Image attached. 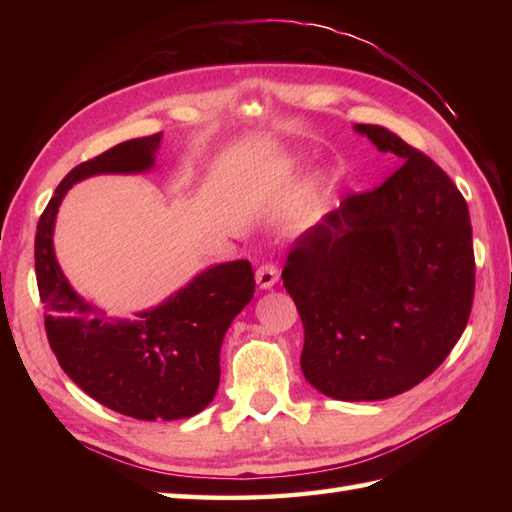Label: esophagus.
Here are the masks:
<instances>
[{"mask_svg": "<svg viewBox=\"0 0 512 512\" xmlns=\"http://www.w3.org/2000/svg\"><path fill=\"white\" fill-rule=\"evenodd\" d=\"M255 279H257V286L259 288H273L277 281H279V268L273 264V262H266L257 268L255 273Z\"/></svg>", "mask_w": 512, "mask_h": 512, "instance_id": "obj_1", "label": "esophagus"}]
</instances>
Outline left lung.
I'll return each instance as SVG.
<instances>
[{
    "instance_id": "left-lung-1",
    "label": "left lung",
    "mask_w": 512,
    "mask_h": 512,
    "mask_svg": "<svg viewBox=\"0 0 512 512\" xmlns=\"http://www.w3.org/2000/svg\"><path fill=\"white\" fill-rule=\"evenodd\" d=\"M400 167L352 193L290 250L281 279L303 321L301 369L336 400H385L436 372L471 317L469 206L429 156L356 125Z\"/></svg>"
}]
</instances>
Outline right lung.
<instances>
[{"label": "right lung", "mask_w": 512, "mask_h": 512, "mask_svg": "<svg viewBox=\"0 0 512 512\" xmlns=\"http://www.w3.org/2000/svg\"><path fill=\"white\" fill-rule=\"evenodd\" d=\"M162 134L125 140L76 165L41 213L35 273L48 343L61 369L85 394L136 420H178L200 413L220 385V347L228 325L253 299L248 259L217 264L136 321L107 319L63 277L52 248L59 204L74 182L96 173L154 167Z\"/></svg>", "instance_id": "add662e5"}]
</instances>
